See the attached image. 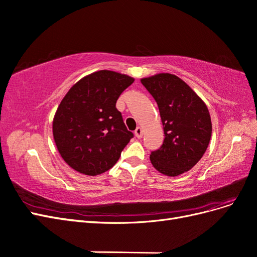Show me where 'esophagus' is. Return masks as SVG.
<instances>
[{
  "instance_id": "esophagus-1",
  "label": "esophagus",
  "mask_w": 257,
  "mask_h": 257,
  "mask_svg": "<svg viewBox=\"0 0 257 257\" xmlns=\"http://www.w3.org/2000/svg\"><path fill=\"white\" fill-rule=\"evenodd\" d=\"M135 136L137 137V138H142L143 137V128L142 127H137L136 130H135Z\"/></svg>"
}]
</instances>
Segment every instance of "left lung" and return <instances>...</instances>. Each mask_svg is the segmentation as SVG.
Masks as SVG:
<instances>
[{
    "mask_svg": "<svg viewBox=\"0 0 257 257\" xmlns=\"http://www.w3.org/2000/svg\"><path fill=\"white\" fill-rule=\"evenodd\" d=\"M157 102L164 128V143L152 151L150 161L159 173L176 177L203 158L212 124L207 105L178 76L161 73L141 79Z\"/></svg>",
    "mask_w": 257,
    "mask_h": 257,
    "instance_id": "left-lung-1",
    "label": "left lung"
}]
</instances>
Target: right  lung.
Instances as JSON below:
<instances>
[{"label":"right lung","instance_id":"obj_1","mask_svg":"<svg viewBox=\"0 0 257 257\" xmlns=\"http://www.w3.org/2000/svg\"><path fill=\"white\" fill-rule=\"evenodd\" d=\"M133 82L127 75L103 69L77 81L61 100L52 122L53 139L76 172L100 175L120 159L133 133L115 103Z\"/></svg>","mask_w":257,"mask_h":257}]
</instances>
